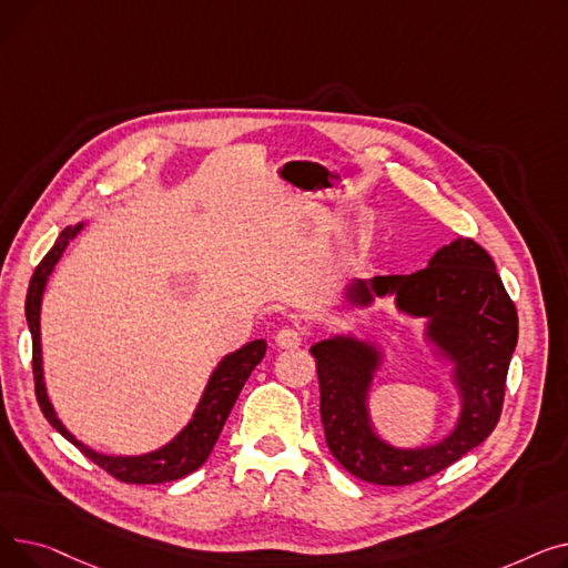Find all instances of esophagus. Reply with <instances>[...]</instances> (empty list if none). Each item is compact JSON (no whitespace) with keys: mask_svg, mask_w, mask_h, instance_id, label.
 <instances>
[{"mask_svg":"<svg viewBox=\"0 0 568 568\" xmlns=\"http://www.w3.org/2000/svg\"><path fill=\"white\" fill-rule=\"evenodd\" d=\"M302 343H304L302 332L292 329V326H283V329L276 334V345L283 349H296Z\"/></svg>","mask_w":568,"mask_h":568,"instance_id":"obj_1","label":"esophagus"}]
</instances>
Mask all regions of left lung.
<instances>
[{
	"mask_svg": "<svg viewBox=\"0 0 568 568\" xmlns=\"http://www.w3.org/2000/svg\"><path fill=\"white\" fill-rule=\"evenodd\" d=\"M389 294L400 313L426 320V341L454 366L460 414L444 439L398 449L375 433L368 392L382 366V352L373 343L332 336L315 343L311 354L320 379L324 437L334 458L362 481L409 486L446 469L495 430L518 343V313L493 257L463 236L442 246L416 274L354 281L347 302L366 308L375 296Z\"/></svg>",
	"mask_w": 568,
	"mask_h": 568,
	"instance_id": "obj_1",
	"label": "left lung"
}]
</instances>
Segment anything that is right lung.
Masks as SVG:
<instances>
[{"label": "right lung", "instance_id": "1", "mask_svg": "<svg viewBox=\"0 0 568 568\" xmlns=\"http://www.w3.org/2000/svg\"><path fill=\"white\" fill-rule=\"evenodd\" d=\"M84 227V223L69 225L57 236L54 246L48 251V255L37 266V272L29 281L27 290V302H24V317L29 324V332H32V371H34V386H37V400L48 419V424L62 433L71 444L89 458L94 460L101 469L112 474L114 479L124 484H165L182 479V476L195 471L212 454L214 444L227 422V416L239 398V392L244 389V384L253 368L262 362L266 352V343L251 341L236 352L223 356V362L214 368L212 377H209L204 394L193 412V419L182 428L174 439H170L161 449L142 456H105L94 449H89L80 439H75L67 426L57 419L54 407L48 398L45 382H43V359H41V302L43 292L48 285L50 274L54 272V264L59 257L64 255L69 242L78 236V232Z\"/></svg>", "mask_w": 568, "mask_h": 568}]
</instances>
